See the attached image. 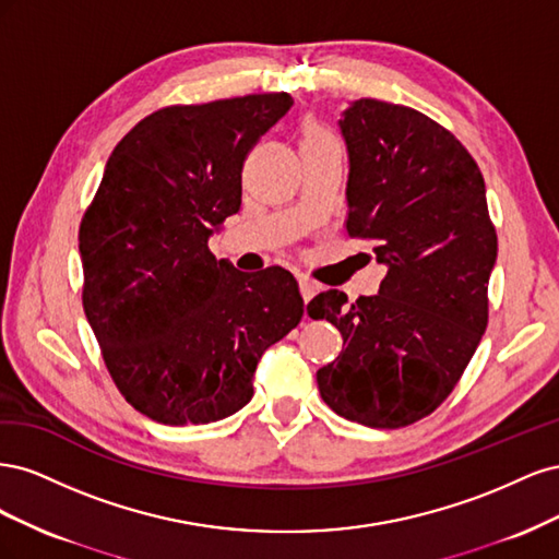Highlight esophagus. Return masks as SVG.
<instances>
[{
	"label": "esophagus",
	"instance_id": "obj_1",
	"mask_svg": "<svg viewBox=\"0 0 559 559\" xmlns=\"http://www.w3.org/2000/svg\"><path fill=\"white\" fill-rule=\"evenodd\" d=\"M298 286H300V296H302V300H306V302H310L312 296H314L317 289H319V286H317L310 277H306V275L298 277Z\"/></svg>",
	"mask_w": 559,
	"mask_h": 559
}]
</instances>
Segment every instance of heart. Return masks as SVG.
I'll list each match as a JSON object with an SVG mask.
<instances>
[{
    "mask_svg": "<svg viewBox=\"0 0 559 559\" xmlns=\"http://www.w3.org/2000/svg\"><path fill=\"white\" fill-rule=\"evenodd\" d=\"M306 138H331V134H326L324 130H319V128H310Z\"/></svg>",
    "mask_w": 559,
    "mask_h": 559,
    "instance_id": "b5f03b06",
    "label": "heart"
}]
</instances>
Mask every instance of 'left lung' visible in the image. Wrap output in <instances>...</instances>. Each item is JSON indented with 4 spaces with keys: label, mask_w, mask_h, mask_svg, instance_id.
Here are the masks:
<instances>
[{
    "label": "left lung",
    "mask_w": 559,
    "mask_h": 559,
    "mask_svg": "<svg viewBox=\"0 0 559 559\" xmlns=\"http://www.w3.org/2000/svg\"><path fill=\"white\" fill-rule=\"evenodd\" d=\"M337 128L349 160L347 233L373 245L386 277L352 306L337 289L308 306L343 333L317 384L341 417L399 429L433 413L476 352L497 233L476 160L425 114L366 97Z\"/></svg>",
    "instance_id": "obj_1"
}]
</instances>
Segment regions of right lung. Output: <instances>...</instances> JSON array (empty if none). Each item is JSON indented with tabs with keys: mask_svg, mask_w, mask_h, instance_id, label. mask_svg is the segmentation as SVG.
I'll use <instances>...</instances> for the list:
<instances>
[{
	"mask_svg": "<svg viewBox=\"0 0 559 559\" xmlns=\"http://www.w3.org/2000/svg\"><path fill=\"white\" fill-rule=\"evenodd\" d=\"M292 105L265 93L146 116L83 214V310L126 401L163 425L238 413L263 352L302 317L289 270L247 275L207 247L240 212L249 148Z\"/></svg>",
	"mask_w": 559,
	"mask_h": 559,
	"instance_id": "obj_1",
	"label": "right lung"
}]
</instances>
